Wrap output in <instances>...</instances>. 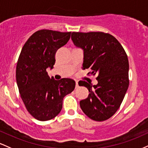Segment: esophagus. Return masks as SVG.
Listing matches in <instances>:
<instances>
[{
    "label": "esophagus",
    "mask_w": 148,
    "mask_h": 148,
    "mask_svg": "<svg viewBox=\"0 0 148 148\" xmlns=\"http://www.w3.org/2000/svg\"><path fill=\"white\" fill-rule=\"evenodd\" d=\"M78 87V82L77 81H76L75 82V88H77Z\"/></svg>",
    "instance_id": "esophagus-1"
}]
</instances>
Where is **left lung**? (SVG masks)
I'll return each mask as SVG.
<instances>
[{"instance_id":"8db88e82","label":"left lung","mask_w":148,"mask_h":148,"mask_svg":"<svg viewBox=\"0 0 148 148\" xmlns=\"http://www.w3.org/2000/svg\"><path fill=\"white\" fill-rule=\"evenodd\" d=\"M74 45L83 50L82 69H91L98 83L80 81L79 86L89 90L87 99L80 101L84 113L93 120L101 122L117 112L129 87V61L117 39L103 32H73Z\"/></svg>"}]
</instances>
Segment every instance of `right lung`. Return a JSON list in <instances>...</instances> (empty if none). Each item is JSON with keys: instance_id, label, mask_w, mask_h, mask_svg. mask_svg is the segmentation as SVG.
<instances>
[{"instance_id": "obj_1", "label": "right lung", "mask_w": 148, "mask_h": 148, "mask_svg": "<svg viewBox=\"0 0 148 148\" xmlns=\"http://www.w3.org/2000/svg\"><path fill=\"white\" fill-rule=\"evenodd\" d=\"M71 32L40 30L24 44L18 59L16 79L21 98L28 112L40 121L56 117L62 109L63 99L74 90L72 79L56 80L48 75L55 64L58 49L65 45Z\"/></svg>"}]
</instances>
